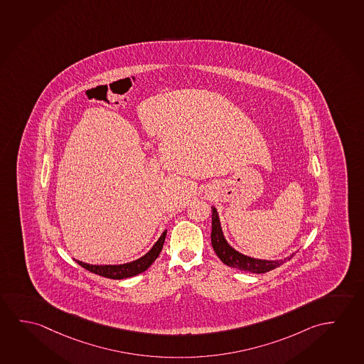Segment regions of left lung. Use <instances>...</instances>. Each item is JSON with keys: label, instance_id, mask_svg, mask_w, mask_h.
Instances as JSON below:
<instances>
[{"label": "left lung", "instance_id": "left-lung-1", "mask_svg": "<svg viewBox=\"0 0 364 364\" xmlns=\"http://www.w3.org/2000/svg\"><path fill=\"white\" fill-rule=\"evenodd\" d=\"M213 231H211V244L214 248L215 253L219 257L220 260L226 264V266L237 268L240 271L252 272V273H266L272 271L277 267L282 266L287 260L291 259L294 254L292 253L289 257H286L283 259H258L253 257H248L245 254L237 252L231 247L228 242L224 232L221 229V223H220L219 214L215 206H213Z\"/></svg>", "mask_w": 364, "mask_h": 364}]
</instances>
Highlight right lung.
Listing matches in <instances>:
<instances>
[{
	"mask_svg": "<svg viewBox=\"0 0 364 364\" xmlns=\"http://www.w3.org/2000/svg\"><path fill=\"white\" fill-rule=\"evenodd\" d=\"M167 230L163 231L162 235L156 240V244L151 247L148 253L144 254L143 257H140L139 259L124 263V264H88L83 263L81 260L75 259L80 266L83 267L87 271L92 272L95 274L102 276V277L111 278V279H122V278L133 277L139 273H143L146 271L153 262L159 257V253L163 248V244L166 240Z\"/></svg>",
	"mask_w": 364,
	"mask_h": 364,
	"instance_id": "right-lung-1",
	"label": "right lung"
}]
</instances>
